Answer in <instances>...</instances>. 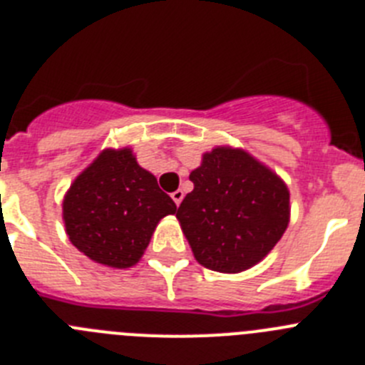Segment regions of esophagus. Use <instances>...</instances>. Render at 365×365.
Returning <instances> with one entry per match:
<instances>
[{"label": "esophagus", "instance_id": "obj_1", "mask_svg": "<svg viewBox=\"0 0 365 365\" xmlns=\"http://www.w3.org/2000/svg\"><path fill=\"white\" fill-rule=\"evenodd\" d=\"M182 197H185V192H182V190H175V192L172 193V199H173V202H175L177 206L180 205V201H182Z\"/></svg>", "mask_w": 365, "mask_h": 365}]
</instances>
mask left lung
Here are the masks:
<instances>
[{"mask_svg": "<svg viewBox=\"0 0 365 365\" xmlns=\"http://www.w3.org/2000/svg\"><path fill=\"white\" fill-rule=\"evenodd\" d=\"M193 190L177 219L199 265L222 274L252 269L276 247L291 219L285 180L232 146L202 153L190 173Z\"/></svg>", "mask_w": 365, "mask_h": 365, "instance_id": "8db88e82", "label": "left lung"}]
</instances>
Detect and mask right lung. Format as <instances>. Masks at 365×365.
<instances>
[{"label": "right lung", "instance_id": "1", "mask_svg": "<svg viewBox=\"0 0 365 365\" xmlns=\"http://www.w3.org/2000/svg\"><path fill=\"white\" fill-rule=\"evenodd\" d=\"M177 210L131 148H106L71 182L62 217L83 256L111 269H130L146 252L159 221Z\"/></svg>", "mask_w": 365, "mask_h": 365}]
</instances>
